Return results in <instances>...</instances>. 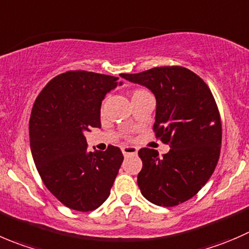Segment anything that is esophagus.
<instances>
[{"label": "esophagus", "instance_id": "obj_1", "mask_svg": "<svg viewBox=\"0 0 249 249\" xmlns=\"http://www.w3.org/2000/svg\"><path fill=\"white\" fill-rule=\"evenodd\" d=\"M138 152V149L135 146H124L122 147V154L124 155V156H127V155H135Z\"/></svg>", "mask_w": 249, "mask_h": 249}]
</instances>
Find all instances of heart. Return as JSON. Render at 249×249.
Listing matches in <instances>:
<instances>
[{"label": "heart", "instance_id": "obj_1", "mask_svg": "<svg viewBox=\"0 0 249 249\" xmlns=\"http://www.w3.org/2000/svg\"><path fill=\"white\" fill-rule=\"evenodd\" d=\"M142 92H145V90H142V89L134 90V92H133V94H132V97H133V95H137V94H139V93H142Z\"/></svg>", "mask_w": 249, "mask_h": 249}]
</instances>
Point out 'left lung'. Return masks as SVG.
I'll return each mask as SVG.
<instances>
[{
  "mask_svg": "<svg viewBox=\"0 0 249 249\" xmlns=\"http://www.w3.org/2000/svg\"><path fill=\"white\" fill-rule=\"evenodd\" d=\"M154 93V130L171 150L163 157L154 149H140L138 174L142 195L163 207L190 200L205 186L218 163L221 122L208 86L181 66H162L139 73H121Z\"/></svg>",
  "mask_w": 249,
  "mask_h": 249,
  "instance_id": "1",
  "label": "left lung"
}]
</instances>
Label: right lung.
I'll list each match as a JSON object with an SVG mask.
<instances>
[{"instance_id": "obj_1", "label": "right lung", "mask_w": 249, "mask_h": 249, "mask_svg": "<svg viewBox=\"0 0 249 249\" xmlns=\"http://www.w3.org/2000/svg\"><path fill=\"white\" fill-rule=\"evenodd\" d=\"M119 77L68 71L47 83L31 111L30 147L44 185L66 207L97 209L109 197L124 161L117 146L87 150L85 132L100 128V107Z\"/></svg>"}]
</instances>
